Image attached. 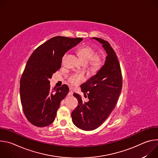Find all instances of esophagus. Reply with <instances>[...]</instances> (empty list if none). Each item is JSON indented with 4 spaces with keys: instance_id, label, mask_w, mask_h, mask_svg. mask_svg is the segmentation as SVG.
Segmentation results:
<instances>
[{
    "instance_id": "obj_1",
    "label": "esophagus",
    "mask_w": 158,
    "mask_h": 158,
    "mask_svg": "<svg viewBox=\"0 0 158 158\" xmlns=\"http://www.w3.org/2000/svg\"><path fill=\"white\" fill-rule=\"evenodd\" d=\"M73 92H74V89L73 88H70L69 89V93L68 94L69 96H72L73 94Z\"/></svg>"
}]
</instances>
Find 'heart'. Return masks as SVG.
Returning <instances> with one entry per match:
<instances>
[{
    "label": "heart",
    "instance_id": "obj_1",
    "mask_svg": "<svg viewBox=\"0 0 158 158\" xmlns=\"http://www.w3.org/2000/svg\"><path fill=\"white\" fill-rule=\"evenodd\" d=\"M78 54L84 62L87 64L89 63L90 67L94 70L98 69L102 65V59L100 56L96 55V51L90 46H84L78 49ZM84 79L82 74H74L71 76L69 81L73 84H77Z\"/></svg>",
    "mask_w": 158,
    "mask_h": 158
}]
</instances>
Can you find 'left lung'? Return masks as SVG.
<instances>
[{"mask_svg": "<svg viewBox=\"0 0 158 158\" xmlns=\"http://www.w3.org/2000/svg\"><path fill=\"white\" fill-rule=\"evenodd\" d=\"M93 39L102 44L107 56L97 73L81 85L89 101L83 102L80 95L73 94L79 104L72 112V120L76 126L85 131L96 129L109 117L117 103L123 83L119 62L113 49L102 39Z\"/></svg>", "mask_w": 158, "mask_h": 158, "instance_id": "1", "label": "left lung"}]
</instances>
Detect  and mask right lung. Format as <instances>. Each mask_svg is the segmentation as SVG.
I'll return each mask as SVG.
<instances>
[{
  "mask_svg": "<svg viewBox=\"0 0 158 158\" xmlns=\"http://www.w3.org/2000/svg\"><path fill=\"white\" fill-rule=\"evenodd\" d=\"M82 38L54 37L38 47L30 56L20 79V101L27 120L37 127L51 124L60 102L68 94L66 84L51 89L49 79L61 67L66 52Z\"/></svg>",
  "mask_w": 158,
  "mask_h": 158,
  "instance_id": "1",
  "label": "right lung"
}]
</instances>
